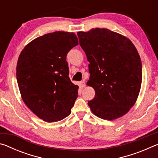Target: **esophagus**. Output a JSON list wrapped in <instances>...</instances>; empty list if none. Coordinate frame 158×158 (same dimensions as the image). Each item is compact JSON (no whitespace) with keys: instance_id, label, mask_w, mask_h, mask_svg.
<instances>
[{"instance_id":"34e87169","label":"esophagus","mask_w":158,"mask_h":158,"mask_svg":"<svg viewBox=\"0 0 158 158\" xmlns=\"http://www.w3.org/2000/svg\"><path fill=\"white\" fill-rule=\"evenodd\" d=\"M79 84H80V85H81V87L82 88H84L85 86V83L84 81H81Z\"/></svg>"}]
</instances>
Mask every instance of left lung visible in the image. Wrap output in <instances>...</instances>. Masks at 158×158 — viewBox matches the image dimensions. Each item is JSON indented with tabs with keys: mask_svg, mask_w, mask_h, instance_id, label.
I'll list each match as a JSON object with an SVG mask.
<instances>
[{
	"mask_svg": "<svg viewBox=\"0 0 158 158\" xmlns=\"http://www.w3.org/2000/svg\"><path fill=\"white\" fill-rule=\"evenodd\" d=\"M86 55L90 74L87 85L95 91L88 102L95 116L114 120L124 116L137 101L142 80V65L127 37L106 28L77 33Z\"/></svg>",
	"mask_w": 158,
	"mask_h": 158,
	"instance_id": "obj_1",
	"label": "left lung"
}]
</instances>
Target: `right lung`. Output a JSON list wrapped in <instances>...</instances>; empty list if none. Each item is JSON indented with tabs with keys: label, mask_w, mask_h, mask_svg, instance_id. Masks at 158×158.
Returning <instances> with one entry per match:
<instances>
[{
	"label": "right lung",
	"mask_w": 158,
	"mask_h": 158,
	"mask_svg": "<svg viewBox=\"0 0 158 158\" xmlns=\"http://www.w3.org/2000/svg\"><path fill=\"white\" fill-rule=\"evenodd\" d=\"M74 33L56 31L31 41L21 52L17 80L26 105L40 118L57 122L68 116L78 97L69 77L66 56L78 45Z\"/></svg>",
	"instance_id": "1"
}]
</instances>
